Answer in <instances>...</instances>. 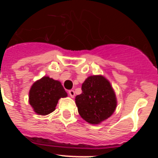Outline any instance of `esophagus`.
I'll return each instance as SVG.
<instances>
[{"instance_id": "obj_1", "label": "esophagus", "mask_w": 158, "mask_h": 158, "mask_svg": "<svg viewBox=\"0 0 158 158\" xmlns=\"http://www.w3.org/2000/svg\"><path fill=\"white\" fill-rule=\"evenodd\" d=\"M69 96L72 97V98H73V97L75 96V93H74V91H73V90H69Z\"/></svg>"}]
</instances>
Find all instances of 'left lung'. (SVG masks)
Wrapping results in <instances>:
<instances>
[{"instance_id":"1","label":"left lung","mask_w":158,"mask_h":158,"mask_svg":"<svg viewBox=\"0 0 158 158\" xmlns=\"http://www.w3.org/2000/svg\"><path fill=\"white\" fill-rule=\"evenodd\" d=\"M82 93L75 98L78 113L90 124L101 123L111 117L117 107V98L111 83L102 75L88 77Z\"/></svg>"}]
</instances>
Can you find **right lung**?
<instances>
[{
  "label": "right lung",
  "instance_id": "1",
  "mask_svg": "<svg viewBox=\"0 0 158 158\" xmlns=\"http://www.w3.org/2000/svg\"><path fill=\"white\" fill-rule=\"evenodd\" d=\"M68 96L62 83L44 76L33 83L29 91V104L38 115H46L55 110L58 100Z\"/></svg>",
  "mask_w": 158,
  "mask_h": 158
}]
</instances>
